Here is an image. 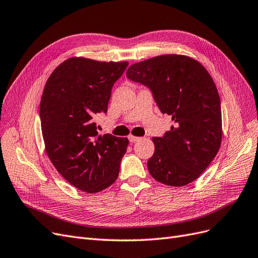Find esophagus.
Wrapping results in <instances>:
<instances>
[{
	"mask_svg": "<svg viewBox=\"0 0 258 258\" xmlns=\"http://www.w3.org/2000/svg\"><path fill=\"white\" fill-rule=\"evenodd\" d=\"M128 139H129V141L131 142V143H135V142H137V141H139V140H140V138L135 137V136H129V137H128Z\"/></svg>",
	"mask_w": 258,
	"mask_h": 258,
	"instance_id": "esophagus-1",
	"label": "esophagus"
}]
</instances>
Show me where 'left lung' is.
<instances>
[{
    "mask_svg": "<svg viewBox=\"0 0 258 258\" xmlns=\"http://www.w3.org/2000/svg\"><path fill=\"white\" fill-rule=\"evenodd\" d=\"M127 78L148 87L161 113L176 123L163 137L153 138L150 175L172 186L198 179L222 140L220 97L205 67L188 56L166 54L131 65Z\"/></svg>",
    "mask_w": 258,
    "mask_h": 258,
    "instance_id": "left-lung-1",
    "label": "left lung"
}]
</instances>
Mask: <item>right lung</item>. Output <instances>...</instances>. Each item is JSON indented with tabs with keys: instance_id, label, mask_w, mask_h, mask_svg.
Returning <instances> with one entry per match:
<instances>
[{
	"instance_id": "add662e5",
	"label": "right lung",
	"mask_w": 258,
	"mask_h": 258,
	"mask_svg": "<svg viewBox=\"0 0 258 258\" xmlns=\"http://www.w3.org/2000/svg\"><path fill=\"white\" fill-rule=\"evenodd\" d=\"M127 66L72 57L54 69L43 88L39 116L47 155L84 192H100L117 179L129 141L98 136L94 117L108 111L112 87Z\"/></svg>"
}]
</instances>
